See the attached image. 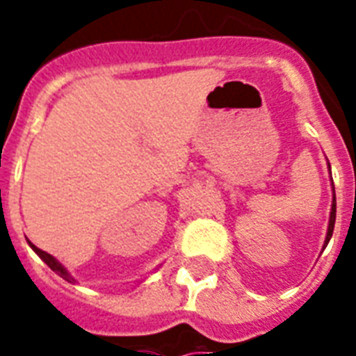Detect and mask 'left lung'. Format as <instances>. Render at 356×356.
I'll list each match as a JSON object with an SVG mask.
<instances>
[{
	"instance_id": "left-lung-1",
	"label": "left lung",
	"mask_w": 356,
	"mask_h": 356,
	"mask_svg": "<svg viewBox=\"0 0 356 356\" xmlns=\"http://www.w3.org/2000/svg\"><path fill=\"white\" fill-rule=\"evenodd\" d=\"M330 168V162H328ZM332 175V171H330ZM334 186V183H332ZM334 225H336V193H334V198H332V209H330V221H328V232H326V240H324V246H328L330 238H332V232H334Z\"/></svg>"
}]
</instances>
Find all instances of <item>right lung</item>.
<instances>
[{
  "label": "right lung",
  "mask_w": 356,
  "mask_h": 356,
  "mask_svg": "<svg viewBox=\"0 0 356 356\" xmlns=\"http://www.w3.org/2000/svg\"><path fill=\"white\" fill-rule=\"evenodd\" d=\"M28 244H30V248L34 250L35 254H38V255H40V257H42V261L47 263V267H51V270H55V273H57L58 276H63V278H65L66 282H72V284L76 282V280H74V276L70 275L68 270H66L65 265H63V263L58 261V259H55L53 255H49V254H47V252H43V250H40V248H35L34 244L30 242V240H28Z\"/></svg>",
  "instance_id": "add662e5"
}]
</instances>
